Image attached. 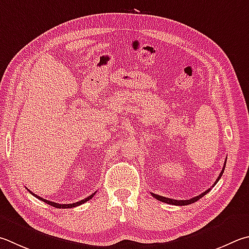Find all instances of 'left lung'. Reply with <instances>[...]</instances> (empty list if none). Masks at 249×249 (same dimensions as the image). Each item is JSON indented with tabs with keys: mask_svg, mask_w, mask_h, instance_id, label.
I'll return each instance as SVG.
<instances>
[{
	"mask_svg": "<svg viewBox=\"0 0 249 249\" xmlns=\"http://www.w3.org/2000/svg\"><path fill=\"white\" fill-rule=\"evenodd\" d=\"M225 163H227V160H225V162H224V165H223V169H222V171H221V173H220V175H219V178H216V180L214 182V184H213V186L214 185L219 182V179L221 178V176H222V174H223V172H224V168H225ZM212 186V187H213ZM210 189L211 188H209V189H207L206 192H203L202 194H200V195H198V196H196V197H193V198H191V199H186V200H176V199H172V198H168V197H163V196H160V195H157V194H153V193H151V195L156 198V199H158V200H160V201H162V202H165V203H169V205H174V206H186V205H191V203H194V202H196L197 200H199L201 197H203L206 195V194H208L210 192Z\"/></svg>",
	"mask_w": 249,
	"mask_h": 249,
	"instance_id": "obj_1",
	"label": "left lung"
}]
</instances>
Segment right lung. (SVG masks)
<instances>
[{
  "mask_svg": "<svg viewBox=\"0 0 249 249\" xmlns=\"http://www.w3.org/2000/svg\"><path fill=\"white\" fill-rule=\"evenodd\" d=\"M28 192L31 194V195H34L36 198H38V199H40V200H42L43 202H46V203H48V205H50V206H52V207H55V208H60V209H66V208H74V207H77V206H79V205H83L84 202H86V201H88L89 199H91V198L94 196V194L96 193H93L92 195H90V196H88L87 198H85V199H83V200H80V201H77V202H74V203H67V205H61V203H57V202H53V201H50V200H47V199H44V198H41L40 196H38V195H36V194H34L33 192H30L29 189H28Z\"/></svg>",
  "mask_w": 249,
  "mask_h": 249,
  "instance_id": "right-lung-1",
  "label": "right lung"
}]
</instances>
